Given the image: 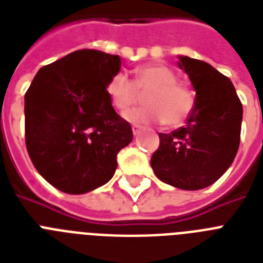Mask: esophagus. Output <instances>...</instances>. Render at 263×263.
<instances>
[{"instance_id":"34e87169","label":"esophagus","mask_w":263,"mask_h":263,"mask_svg":"<svg viewBox=\"0 0 263 263\" xmlns=\"http://www.w3.org/2000/svg\"><path fill=\"white\" fill-rule=\"evenodd\" d=\"M132 132H134V136H138L140 134V127L139 125H132Z\"/></svg>"}]
</instances>
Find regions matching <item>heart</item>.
<instances>
[{"label":"heart","instance_id":"heart-1","mask_svg":"<svg viewBox=\"0 0 263 263\" xmlns=\"http://www.w3.org/2000/svg\"><path fill=\"white\" fill-rule=\"evenodd\" d=\"M106 91L121 115L140 100V93H147V106L125 115L128 121L139 125L166 123L170 127H178L187 120L194 106L192 91L177 82L174 71L161 63L139 67L134 81L124 72H117L106 85Z\"/></svg>","mask_w":263,"mask_h":263}]
</instances>
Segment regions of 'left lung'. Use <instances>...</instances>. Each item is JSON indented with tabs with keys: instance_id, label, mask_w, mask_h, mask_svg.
<instances>
[{
	"instance_id": "1",
	"label": "left lung",
	"mask_w": 263,
	"mask_h": 263,
	"mask_svg": "<svg viewBox=\"0 0 263 263\" xmlns=\"http://www.w3.org/2000/svg\"><path fill=\"white\" fill-rule=\"evenodd\" d=\"M196 101L186 125L159 134L151 157L155 176L183 191H198L216 182L234 162L240 142L243 108L230 78L206 62L180 57Z\"/></svg>"
}]
</instances>
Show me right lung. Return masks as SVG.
<instances>
[{"mask_svg":"<svg viewBox=\"0 0 263 263\" xmlns=\"http://www.w3.org/2000/svg\"><path fill=\"white\" fill-rule=\"evenodd\" d=\"M120 57L78 50L37 71L25 93V144L40 176L59 191H95L116 172L132 128L113 109L106 85Z\"/></svg>","mask_w":263,"mask_h":263,"instance_id":"1","label":"right lung"}]
</instances>
